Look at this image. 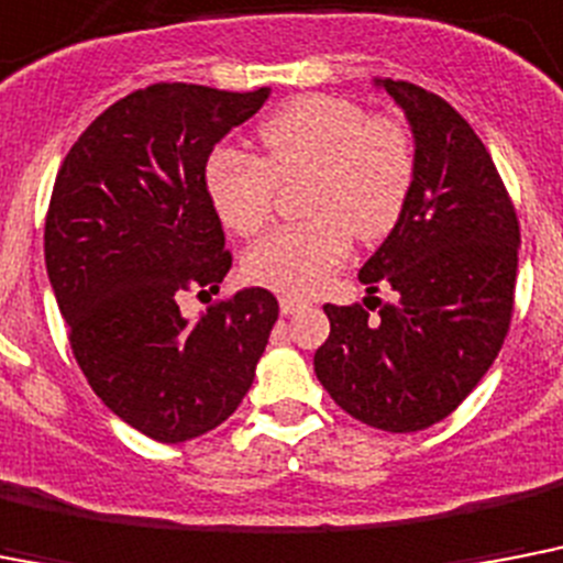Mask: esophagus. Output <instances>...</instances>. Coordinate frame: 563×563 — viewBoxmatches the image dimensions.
<instances>
[{
	"mask_svg": "<svg viewBox=\"0 0 563 563\" xmlns=\"http://www.w3.org/2000/svg\"><path fill=\"white\" fill-rule=\"evenodd\" d=\"M306 300H300V297H291V295H283L280 297V312L283 314H295L300 312V309H306Z\"/></svg>",
	"mask_w": 563,
	"mask_h": 563,
	"instance_id": "34e87169",
	"label": "esophagus"
}]
</instances>
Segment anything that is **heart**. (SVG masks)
I'll return each mask as SVG.
<instances>
[{
    "label": "heart",
    "mask_w": 563,
    "mask_h": 563,
    "mask_svg": "<svg viewBox=\"0 0 563 563\" xmlns=\"http://www.w3.org/2000/svg\"><path fill=\"white\" fill-rule=\"evenodd\" d=\"M263 153L217 150L205 167V190L234 234L251 236L274 213L277 185L306 176L303 222L283 225L251 245L245 274L286 295H312L350 254L353 234H390L408 205L416 155L408 130L393 118H369L355 100L303 95L260 126Z\"/></svg>",
    "instance_id": "obj_1"
}]
</instances>
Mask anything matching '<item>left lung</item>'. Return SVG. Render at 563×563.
<instances>
[{
  "mask_svg": "<svg viewBox=\"0 0 563 563\" xmlns=\"http://www.w3.org/2000/svg\"><path fill=\"white\" fill-rule=\"evenodd\" d=\"M413 132L408 205L358 280L393 305L323 306L318 382L346 413L390 433L445 419L495 364L509 332L520 228L504 178L448 100L408 80H376Z\"/></svg>",
  "mask_w": 563,
  "mask_h": 563,
  "instance_id": "8db88e82",
  "label": "left lung"
}]
</instances>
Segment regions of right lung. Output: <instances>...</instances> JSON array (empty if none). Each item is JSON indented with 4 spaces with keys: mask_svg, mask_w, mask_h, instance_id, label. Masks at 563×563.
Returning a JSON list of instances; mask_svg holds the SVG:
<instances>
[{
    "mask_svg": "<svg viewBox=\"0 0 563 563\" xmlns=\"http://www.w3.org/2000/svg\"><path fill=\"white\" fill-rule=\"evenodd\" d=\"M272 89L153 84L98 115L68 150L45 217V268L77 364L123 422L187 442L240 408L277 321V297L242 289L199 321L185 291L217 295L231 251L205 190L219 141Z\"/></svg>",
    "mask_w": 563,
    "mask_h": 563,
    "instance_id": "1",
    "label": "right lung"
}]
</instances>
